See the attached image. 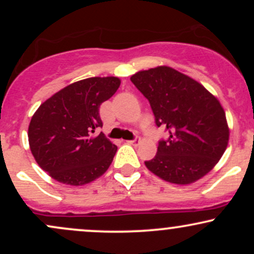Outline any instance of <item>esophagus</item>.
Returning a JSON list of instances; mask_svg holds the SVG:
<instances>
[{"instance_id":"obj_1","label":"esophagus","mask_w":254,"mask_h":254,"mask_svg":"<svg viewBox=\"0 0 254 254\" xmlns=\"http://www.w3.org/2000/svg\"><path fill=\"white\" fill-rule=\"evenodd\" d=\"M139 142H141V139L139 138H136L135 139H132V141H127V143H129V144H132V145H136V144H138Z\"/></svg>"}]
</instances>
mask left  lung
Returning <instances> with one entry per match:
<instances>
[{"label":"left lung","instance_id":"left-lung-1","mask_svg":"<svg viewBox=\"0 0 254 254\" xmlns=\"http://www.w3.org/2000/svg\"><path fill=\"white\" fill-rule=\"evenodd\" d=\"M149 100L157 127L170 133L144 164L165 182L189 185L210 172L226 151L229 127L218 99L198 81L167 65L130 77Z\"/></svg>","mask_w":254,"mask_h":254}]
</instances>
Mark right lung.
Masks as SVG:
<instances>
[{"mask_svg":"<svg viewBox=\"0 0 254 254\" xmlns=\"http://www.w3.org/2000/svg\"><path fill=\"white\" fill-rule=\"evenodd\" d=\"M116 76L89 77L64 87L38 107L28 143L40 168L57 182L82 186L109 170L117 145L103 132L99 107L117 92Z\"/></svg>","mask_w":254,"mask_h":254,"instance_id":"obj_1","label":"right lung"}]
</instances>
